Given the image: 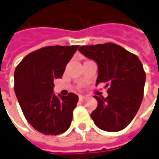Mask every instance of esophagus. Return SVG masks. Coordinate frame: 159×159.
Segmentation results:
<instances>
[{"mask_svg":"<svg viewBox=\"0 0 159 159\" xmlns=\"http://www.w3.org/2000/svg\"><path fill=\"white\" fill-rule=\"evenodd\" d=\"M86 99V97L85 96H83V95H79V101L80 102H83V101H84Z\"/></svg>","mask_w":159,"mask_h":159,"instance_id":"obj_1","label":"esophagus"}]
</instances>
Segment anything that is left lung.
<instances>
[{"instance_id":"1","label":"left lung","mask_w":159,"mask_h":159,"mask_svg":"<svg viewBox=\"0 0 159 159\" xmlns=\"http://www.w3.org/2000/svg\"><path fill=\"white\" fill-rule=\"evenodd\" d=\"M80 52L98 65L96 85L106 83V98L94 95L98 105L91 113L96 126L107 132H119L129 125L144 96L145 72L136 55L114 43L85 45Z\"/></svg>"}]
</instances>
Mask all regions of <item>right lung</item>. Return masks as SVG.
Returning a JSON list of instances; mask_svg holds the SVG:
<instances>
[{"label":"right lung","instance_id":"right-lung-1","mask_svg":"<svg viewBox=\"0 0 159 159\" xmlns=\"http://www.w3.org/2000/svg\"><path fill=\"white\" fill-rule=\"evenodd\" d=\"M78 45L45 46L25 56L14 71V91L31 126L45 135H57L70 126L78 96L53 93L54 80L62 78Z\"/></svg>","mask_w":159,"mask_h":159}]
</instances>
